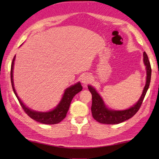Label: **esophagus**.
<instances>
[{
    "mask_svg": "<svg viewBox=\"0 0 159 159\" xmlns=\"http://www.w3.org/2000/svg\"><path fill=\"white\" fill-rule=\"evenodd\" d=\"M80 80H81V83H83V85L85 86L88 83H90L92 79H91L90 75L85 74V75H83V76H81V79H80Z\"/></svg>",
    "mask_w": 159,
    "mask_h": 159,
    "instance_id": "esophagus-1",
    "label": "esophagus"
}]
</instances>
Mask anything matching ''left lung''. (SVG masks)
Here are the masks:
<instances>
[{"label": "left lung", "instance_id": "8db88e82", "mask_svg": "<svg viewBox=\"0 0 159 159\" xmlns=\"http://www.w3.org/2000/svg\"><path fill=\"white\" fill-rule=\"evenodd\" d=\"M143 61L144 66H146V83L138 101L128 109L115 110L109 108L95 88L91 85H88V89L92 94L93 102L91 111H92L93 117L97 121L103 123V124H118L128 120L138 112L147 92L148 88L149 87L151 75H152L150 62L147 53L145 52H143Z\"/></svg>", "mask_w": 159, "mask_h": 159}]
</instances>
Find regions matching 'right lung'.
I'll return each instance as SVG.
<instances>
[{
    "instance_id": "1",
    "label": "right lung",
    "mask_w": 159,
    "mask_h": 159,
    "mask_svg": "<svg viewBox=\"0 0 159 159\" xmlns=\"http://www.w3.org/2000/svg\"><path fill=\"white\" fill-rule=\"evenodd\" d=\"M15 61V56L13 58L12 62L11 64V72H10V78H11V83L12 89L14 91L16 97L20 102L21 107L25 110V111L29 117L34 119L37 122L43 123V124L52 125L57 124V123L61 122L64 118L66 117V113L69 109L70 104H71L72 99L76 95L77 93L82 90L83 87L80 82H77L75 84L69 86L65 89L62 95V98L60 101L57 104V105L54 107L52 109L48 111H35L26 107L25 103L21 101V99L18 96L17 92H16L15 85H14V80H13V70H14V65Z\"/></svg>"
}]
</instances>
